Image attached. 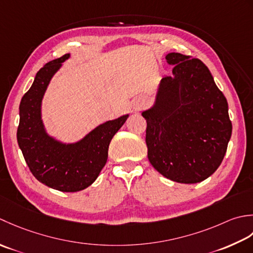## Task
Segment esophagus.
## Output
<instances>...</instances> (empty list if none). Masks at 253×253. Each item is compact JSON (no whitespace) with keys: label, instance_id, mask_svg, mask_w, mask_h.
Wrapping results in <instances>:
<instances>
[{"label":"esophagus","instance_id":"34e87169","mask_svg":"<svg viewBox=\"0 0 253 253\" xmlns=\"http://www.w3.org/2000/svg\"><path fill=\"white\" fill-rule=\"evenodd\" d=\"M144 106H145V101H144L143 98H137L133 102V109L135 111H140L142 108H144Z\"/></svg>","mask_w":253,"mask_h":253}]
</instances>
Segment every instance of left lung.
Listing matches in <instances>:
<instances>
[{"instance_id":"8db88e82","label":"left lung","mask_w":253,"mask_h":253,"mask_svg":"<svg viewBox=\"0 0 253 253\" xmlns=\"http://www.w3.org/2000/svg\"><path fill=\"white\" fill-rule=\"evenodd\" d=\"M172 75L161 81L145 118L147 157L159 173L180 183L201 182L219 167L231 136L227 100L202 61L171 52Z\"/></svg>"}]
</instances>
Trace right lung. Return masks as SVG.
I'll list each match as a JSON object with an SVG mask.
<instances>
[{
	"label": "right lung",
	"instance_id": "1",
	"mask_svg": "<svg viewBox=\"0 0 253 253\" xmlns=\"http://www.w3.org/2000/svg\"><path fill=\"white\" fill-rule=\"evenodd\" d=\"M69 58L68 53L50 61L36 74L19 105L17 142L38 181L62 192H77L89 187L99 176L112 137L128 115L102 123L74 144H63L49 136L41 120V101L50 80Z\"/></svg>",
	"mask_w": 253,
	"mask_h": 253
}]
</instances>
